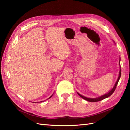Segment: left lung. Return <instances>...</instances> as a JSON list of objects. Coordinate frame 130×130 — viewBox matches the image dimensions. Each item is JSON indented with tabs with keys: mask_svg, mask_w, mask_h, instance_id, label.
I'll return each instance as SVG.
<instances>
[{
	"mask_svg": "<svg viewBox=\"0 0 130 130\" xmlns=\"http://www.w3.org/2000/svg\"><path fill=\"white\" fill-rule=\"evenodd\" d=\"M119 65H120V62H119ZM121 67H120V72H119V77L118 78V80L116 82V83L115 85V86H114L113 88H112V89L111 90V91H109L107 94H105V95H103V96H101L100 97H98L97 98H94V99H91V98H86L85 96H84L81 95V94H80L79 93H78V95H79L80 97H81L82 99H84L86 100H87L88 101H89V102H98V101H101V100H103V99H106V98H107L108 97H109V96H111L112 94L113 93V92H115V90H116V88L117 87V85H118V83L119 82V80L120 79V76H121Z\"/></svg>",
	"mask_w": 130,
	"mask_h": 130,
	"instance_id": "obj_1",
	"label": "left lung"
}]
</instances>
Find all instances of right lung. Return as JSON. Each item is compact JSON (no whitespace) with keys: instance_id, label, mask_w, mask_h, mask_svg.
Returning a JSON list of instances; mask_svg holds the SVG:
<instances>
[{"instance_id":"right-lung-1","label":"right lung","mask_w":130,"mask_h":130,"mask_svg":"<svg viewBox=\"0 0 130 130\" xmlns=\"http://www.w3.org/2000/svg\"><path fill=\"white\" fill-rule=\"evenodd\" d=\"M52 96H53V95H52V96H50V97H49V98H48V99H50V98H51V97H52ZM41 102H42V101H41Z\"/></svg>"}]
</instances>
